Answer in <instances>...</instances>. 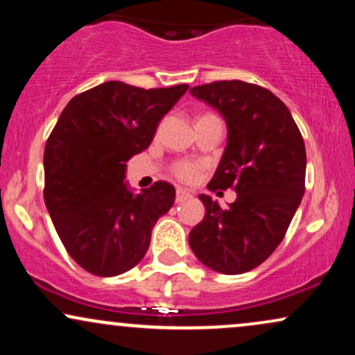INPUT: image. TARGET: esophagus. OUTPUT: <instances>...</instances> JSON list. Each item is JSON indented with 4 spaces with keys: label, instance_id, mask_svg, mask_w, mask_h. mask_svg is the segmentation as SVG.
Returning a JSON list of instances; mask_svg holds the SVG:
<instances>
[{
    "label": "esophagus",
    "instance_id": "1",
    "mask_svg": "<svg viewBox=\"0 0 355 355\" xmlns=\"http://www.w3.org/2000/svg\"><path fill=\"white\" fill-rule=\"evenodd\" d=\"M189 198H191V193H190L189 190L177 189V195H175V200H177V203H182V202L189 200Z\"/></svg>",
    "mask_w": 355,
    "mask_h": 355
}]
</instances>
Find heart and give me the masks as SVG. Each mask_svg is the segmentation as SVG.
Masks as SVG:
<instances>
[{"label": "heart", "mask_w": 355, "mask_h": 355, "mask_svg": "<svg viewBox=\"0 0 355 355\" xmlns=\"http://www.w3.org/2000/svg\"><path fill=\"white\" fill-rule=\"evenodd\" d=\"M202 165L193 160H178L172 165V175L180 182H195L200 175Z\"/></svg>", "instance_id": "obj_1"}]
</instances>
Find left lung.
Returning a JSON list of instances; mask_svg holds the SVG:
<instances>
[{
  "label": "left lung",
  "mask_w": 355,
  "mask_h": 355,
  "mask_svg": "<svg viewBox=\"0 0 355 355\" xmlns=\"http://www.w3.org/2000/svg\"><path fill=\"white\" fill-rule=\"evenodd\" d=\"M217 108L229 128L225 152L210 190L234 189L222 209L200 195L205 217L189 243L203 266L227 275L252 270L279 247L305 191V145L284 101L270 89L240 80L190 88Z\"/></svg>",
  "instance_id": "obj_1"
}]
</instances>
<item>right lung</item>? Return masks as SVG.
Here are the masks:
<instances>
[{
    "instance_id": "obj_1",
    "label": "right lung",
    "mask_w": 355,
    "mask_h": 355,
    "mask_svg": "<svg viewBox=\"0 0 355 355\" xmlns=\"http://www.w3.org/2000/svg\"><path fill=\"white\" fill-rule=\"evenodd\" d=\"M189 85L138 88L107 81L73 96L44 146L43 197L58 237L81 268L115 277L144 259L173 185L133 195L126 162L152 144L157 126Z\"/></svg>"
}]
</instances>
